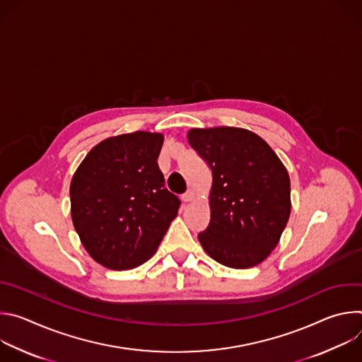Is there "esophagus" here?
I'll list each match as a JSON object with an SVG mask.
<instances>
[{
  "instance_id": "obj_1",
  "label": "esophagus",
  "mask_w": 362,
  "mask_h": 362,
  "mask_svg": "<svg viewBox=\"0 0 362 362\" xmlns=\"http://www.w3.org/2000/svg\"><path fill=\"white\" fill-rule=\"evenodd\" d=\"M193 199H194V192H193L192 189H189L186 193L182 194V200H183L185 203H189V202H192Z\"/></svg>"
}]
</instances>
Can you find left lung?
I'll list each match as a JSON object with an SVG mask.
<instances>
[{
  "mask_svg": "<svg viewBox=\"0 0 362 362\" xmlns=\"http://www.w3.org/2000/svg\"><path fill=\"white\" fill-rule=\"evenodd\" d=\"M187 140L212 170L211 222L197 235L202 247L233 269L259 265L279 243L291 215L286 168L246 129H190Z\"/></svg>",
  "mask_w": 362,
  "mask_h": 362,
  "instance_id": "obj_1",
  "label": "left lung"
}]
</instances>
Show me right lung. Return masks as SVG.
Returning a JSON list of instances; mask_svg holds the SVG:
<instances>
[{
	"label": "right lung",
	"mask_w": 362,
	"mask_h": 362,
	"mask_svg": "<svg viewBox=\"0 0 362 362\" xmlns=\"http://www.w3.org/2000/svg\"><path fill=\"white\" fill-rule=\"evenodd\" d=\"M163 133L134 132L95 144L70 183L71 221L93 259L113 271L156 253L180 200L165 187Z\"/></svg>",
	"instance_id": "obj_1"
}]
</instances>
